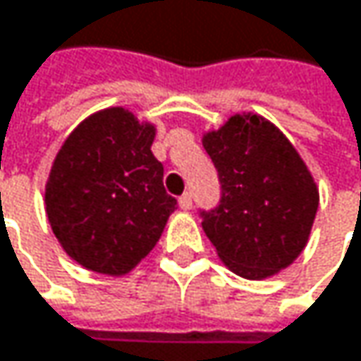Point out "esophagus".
Returning a JSON list of instances; mask_svg holds the SVG:
<instances>
[{
	"label": "esophagus",
	"mask_w": 361,
	"mask_h": 361,
	"mask_svg": "<svg viewBox=\"0 0 361 361\" xmlns=\"http://www.w3.org/2000/svg\"><path fill=\"white\" fill-rule=\"evenodd\" d=\"M180 207L183 209V211L192 209V194H190V192L181 194V196H180Z\"/></svg>",
	"instance_id": "obj_1"
}]
</instances>
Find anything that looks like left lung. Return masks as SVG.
I'll return each instance as SVG.
<instances>
[{
	"label": "left lung",
	"instance_id": "1",
	"mask_svg": "<svg viewBox=\"0 0 361 361\" xmlns=\"http://www.w3.org/2000/svg\"><path fill=\"white\" fill-rule=\"evenodd\" d=\"M202 146L221 183L219 204L200 211L219 259L249 280L288 267L307 245L320 200L295 146L257 114H234Z\"/></svg>",
	"mask_w": 361,
	"mask_h": 361
}]
</instances>
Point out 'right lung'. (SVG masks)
I'll use <instances>...</instances> for the list:
<instances>
[{
  "instance_id": "add662e5",
  "label": "right lung",
  "mask_w": 361,
  "mask_h": 361,
  "mask_svg": "<svg viewBox=\"0 0 361 361\" xmlns=\"http://www.w3.org/2000/svg\"><path fill=\"white\" fill-rule=\"evenodd\" d=\"M152 140L150 123L116 106L87 116L56 154L45 211L79 265L123 276L159 243L178 200L163 185Z\"/></svg>"
}]
</instances>
